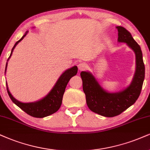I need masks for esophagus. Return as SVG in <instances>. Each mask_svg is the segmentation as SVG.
I'll return each mask as SVG.
<instances>
[{
	"instance_id": "1",
	"label": "esophagus",
	"mask_w": 150,
	"mask_h": 150,
	"mask_svg": "<svg viewBox=\"0 0 150 150\" xmlns=\"http://www.w3.org/2000/svg\"><path fill=\"white\" fill-rule=\"evenodd\" d=\"M78 67L80 71H83V70H85L87 68V64L84 62H81L78 64Z\"/></svg>"
}]
</instances>
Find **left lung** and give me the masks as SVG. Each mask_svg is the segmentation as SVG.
Listing matches in <instances>:
<instances>
[{
    "instance_id": "8db88e82",
    "label": "left lung",
    "mask_w": 150,
    "mask_h": 150,
    "mask_svg": "<svg viewBox=\"0 0 150 150\" xmlns=\"http://www.w3.org/2000/svg\"><path fill=\"white\" fill-rule=\"evenodd\" d=\"M116 28L118 31L117 41L126 43L136 55V71L129 86L121 91L109 92L100 86L91 72H81L88 108L95 113L108 117L118 115L136 102L145 79V64L140 47L125 28L117 26Z\"/></svg>"
}]
</instances>
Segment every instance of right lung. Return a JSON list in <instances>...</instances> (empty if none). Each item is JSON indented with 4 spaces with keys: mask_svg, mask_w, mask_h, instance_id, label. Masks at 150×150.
I'll use <instances>...</instances> for the list:
<instances>
[{
    "mask_svg": "<svg viewBox=\"0 0 150 150\" xmlns=\"http://www.w3.org/2000/svg\"><path fill=\"white\" fill-rule=\"evenodd\" d=\"M28 33V31H26L25 34L23 35V36L18 41L16 42L14 47H13L10 57L7 59L6 67H5V72H6L7 70V62L10 60V57L12 56L14 48L23 40ZM77 71H78V67L76 66H74L69 68V69L65 70L59 77L58 81H56V83L52 88V89L51 90V91L42 99L38 101H34V102L23 103L18 101L10 93L8 86H7V83H6L7 90L11 100L15 103L16 106L22 109L24 112H26L27 114L35 117L42 118L47 117V116H49L50 115L58 111V109L60 108L61 104H62V97H63L67 85L70 79L76 74Z\"/></svg>",
    "mask_w": 150,
    "mask_h": 150,
    "instance_id": "add662e5",
    "label": "right lung"
}]
</instances>
